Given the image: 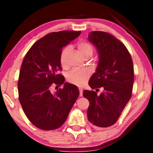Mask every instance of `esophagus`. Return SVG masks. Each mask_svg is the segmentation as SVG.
<instances>
[{
  "mask_svg": "<svg viewBox=\"0 0 153 153\" xmlns=\"http://www.w3.org/2000/svg\"><path fill=\"white\" fill-rule=\"evenodd\" d=\"M79 96L80 97H82L83 96V88H79Z\"/></svg>",
  "mask_w": 153,
  "mask_h": 153,
  "instance_id": "1",
  "label": "esophagus"
}]
</instances>
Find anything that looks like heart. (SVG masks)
I'll return each instance as SVG.
<instances>
[{"label": "heart", "mask_w": 153, "mask_h": 153, "mask_svg": "<svg viewBox=\"0 0 153 153\" xmlns=\"http://www.w3.org/2000/svg\"><path fill=\"white\" fill-rule=\"evenodd\" d=\"M77 48L79 53L83 58H91L93 56L94 49L91 44L85 41H81L78 43ZM70 51V47H65L62 50L60 56V62L62 67L66 65L67 56ZM90 77V72L88 70H73L70 71L67 75V80L68 82L72 84L82 86L87 82Z\"/></svg>", "instance_id": "heart-1"}]
</instances>
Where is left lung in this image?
<instances>
[{"label": "left lung", "mask_w": 153, "mask_h": 153, "mask_svg": "<svg viewBox=\"0 0 153 153\" xmlns=\"http://www.w3.org/2000/svg\"><path fill=\"white\" fill-rule=\"evenodd\" d=\"M88 40L97 50L99 62L89 80L92 89L103 92L83 91L89 101L88 119L100 127L114 125L131 97L134 83L133 62L126 47L109 33L93 31Z\"/></svg>", "instance_id": "left-lung-1"}]
</instances>
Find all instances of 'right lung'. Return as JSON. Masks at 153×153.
<instances>
[{
  "instance_id": "add662e5",
  "label": "right lung",
  "mask_w": 153,
  "mask_h": 153,
  "mask_svg": "<svg viewBox=\"0 0 153 153\" xmlns=\"http://www.w3.org/2000/svg\"><path fill=\"white\" fill-rule=\"evenodd\" d=\"M81 31L62 30L49 33L37 40L25 56L18 81L19 100L31 123L43 130L59 128L79 95L78 88L64 83L58 74L62 70V47L79 36ZM53 84L64 86L55 94Z\"/></svg>"
}]
</instances>
